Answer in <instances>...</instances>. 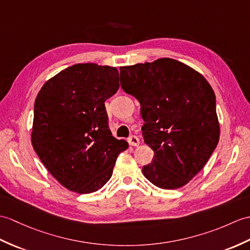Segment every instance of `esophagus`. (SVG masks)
<instances>
[{
    "label": "esophagus",
    "instance_id": "1",
    "mask_svg": "<svg viewBox=\"0 0 250 250\" xmlns=\"http://www.w3.org/2000/svg\"><path fill=\"white\" fill-rule=\"evenodd\" d=\"M127 142H129V144L131 145V146H133V147H137L138 145H139V139L135 135L130 136L129 139H127Z\"/></svg>",
    "mask_w": 250,
    "mask_h": 250
}]
</instances>
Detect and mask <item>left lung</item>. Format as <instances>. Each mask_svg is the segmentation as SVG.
<instances>
[{"label":"left lung","mask_w":250,"mask_h":250,"mask_svg":"<svg viewBox=\"0 0 250 250\" xmlns=\"http://www.w3.org/2000/svg\"><path fill=\"white\" fill-rule=\"evenodd\" d=\"M120 83L141 103L144 142L154 151L144 176L160 188H182L204 168L219 141L211 85L172 59L120 67Z\"/></svg>","instance_id":"8db88e82"}]
</instances>
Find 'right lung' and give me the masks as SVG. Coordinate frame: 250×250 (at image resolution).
I'll return each instance as SVG.
<instances>
[{"label":"right lung","instance_id":"1","mask_svg":"<svg viewBox=\"0 0 250 250\" xmlns=\"http://www.w3.org/2000/svg\"><path fill=\"white\" fill-rule=\"evenodd\" d=\"M119 88L115 67L77 63L46 81L34 105L32 145L62 187L79 194L100 189L127 148L108 129L105 102Z\"/></svg>","mask_w":250,"mask_h":250}]
</instances>
